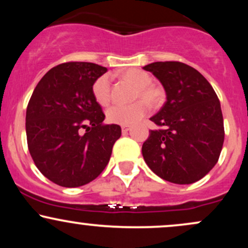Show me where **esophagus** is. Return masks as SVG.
Masks as SVG:
<instances>
[{
	"mask_svg": "<svg viewBox=\"0 0 248 248\" xmlns=\"http://www.w3.org/2000/svg\"><path fill=\"white\" fill-rule=\"evenodd\" d=\"M121 129H122V133L127 134V133L130 130V127H129V126H122Z\"/></svg>",
	"mask_w": 248,
	"mask_h": 248,
	"instance_id": "esophagus-1",
	"label": "esophagus"
}]
</instances>
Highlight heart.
<instances>
[{"mask_svg": "<svg viewBox=\"0 0 248 248\" xmlns=\"http://www.w3.org/2000/svg\"><path fill=\"white\" fill-rule=\"evenodd\" d=\"M124 80L133 84L136 87L134 99H140L130 105H113L107 109V119L112 124L128 126L140 121L149 112V104L158 105L162 100L163 93L158 87L152 85V77L149 73L140 69H128L121 73ZM92 93L95 101L101 106H106L110 101V84L109 77L101 76L94 81ZM144 98V101L141 99ZM148 102L147 103L145 100Z\"/></svg>", "mask_w": 248, "mask_h": 248, "instance_id": "obj_1", "label": "heart"}]
</instances>
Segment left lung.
Wrapping results in <instances>:
<instances>
[{
    "instance_id": "8db88e82",
    "label": "left lung",
    "mask_w": 248,
    "mask_h": 248,
    "mask_svg": "<svg viewBox=\"0 0 248 248\" xmlns=\"http://www.w3.org/2000/svg\"><path fill=\"white\" fill-rule=\"evenodd\" d=\"M152 72L167 93L160 112L150 118L158 129L150 130L142 146L148 167L175 184L203 178L218 162L224 143L220 102L210 82L197 70L181 62H156Z\"/></svg>"
}]
</instances>
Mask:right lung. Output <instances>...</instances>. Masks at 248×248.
<instances>
[{"label": "right lung", "mask_w": 248, "mask_h": 248, "mask_svg": "<svg viewBox=\"0 0 248 248\" xmlns=\"http://www.w3.org/2000/svg\"><path fill=\"white\" fill-rule=\"evenodd\" d=\"M107 69L85 62H62L39 80L25 116L28 148L36 167L53 183L85 186L109 162L119 124H105L92 86Z\"/></svg>", "instance_id": "add662e5"}]
</instances>
